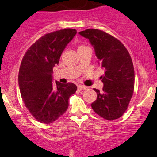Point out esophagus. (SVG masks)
I'll list each match as a JSON object with an SVG mask.
<instances>
[{
  "mask_svg": "<svg viewBox=\"0 0 157 157\" xmlns=\"http://www.w3.org/2000/svg\"><path fill=\"white\" fill-rule=\"evenodd\" d=\"M77 89H78L79 91H82V90H86L88 89L87 86H80V85H79L78 86H77Z\"/></svg>",
  "mask_w": 157,
  "mask_h": 157,
  "instance_id": "obj_1",
  "label": "esophagus"
}]
</instances>
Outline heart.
Wrapping results in <instances>:
<instances>
[{"label": "heart", "instance_id": "b5f03b06", "mask_svg": "<svg viewBox=\"0 0 157 157\" xmlns=\"http://www.w3.org/2000/svg\"><path fill=\"white\" fill-rule=\"evenodd\" d=\"M81 47H84V46H80L79 48H81Z\"/></svg>", "mask_w": 157, "mask_h": 157}]
</instances>
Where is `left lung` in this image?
<instances>
[{"mask_svg":"<svg viewBox=\"0 0 157 157\" xmlns=\"http://www.w3.org/2000/svg\"><path fill=\"white\" fill-rule=\"evenodd\" d=\"M89 40L105 73L100 77L104 86L91 103L95 113L107 120H114L123 115L128 107L134 90V69L132 59L123 44L107 32L88 29L79 32Z\"/></svg>","mask_w":157,"mask_h":157,"instance_id":"left-lung-1","label":"left lung"}]
</instances>
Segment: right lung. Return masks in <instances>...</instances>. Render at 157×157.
Segmentation results:
<instances>
[{"instance_id": "right-lung-1", "label": "right lung", "mask_w": 157, "mask_h": 157, "mask_svg": "<svg viewBox=\"0 0 157 157\" xmlns=\"http://www.w3.org/2000/svg\"><path fill=\"white\" fill-rule=\"evenodd\" d=\"M77 34L64 29L46 34L27 50L20 66L18 84L21 97L34 118L41 123L55 122L66 112L68 99L77 91L71 82L52 83L53 67Z\"/></svg>"}]
</instances>
